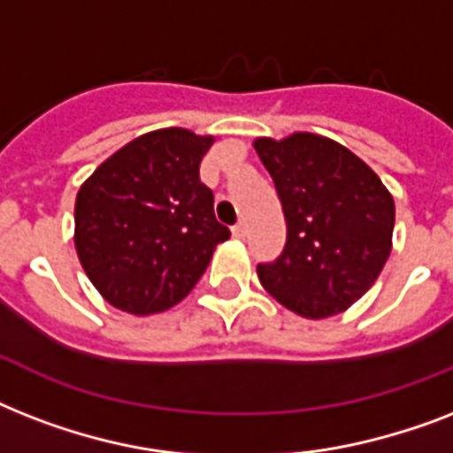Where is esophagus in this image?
I'll list each match as a JSON object with an SVG mask.
<instances>
[{
    "instance_id": "34e87169",
    "label": "esophagus",
    "mask_w": 453,
    "mask_h": 453,
    "mask_svg": "<svg viewBox=\"0 0 453 453\" xmlns=\"http://www.w3.org/2000/svg\"><path fill=\"white\" fill-rule=\"evenodd\" d=\"M244 233H247V226H244L242 220H240V223H234V226H233L234 237H244Z\"/></svg>"
}]
</instances>
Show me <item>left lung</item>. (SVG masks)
Here are the masks:
<instances>
[{
	"label": "left lung",
	"mask_w": 453,
	"mask_h": 453,
	"mask_svg": "<svg viewBox=\"0 0 453 453\" xmlns=\"http://www.w3.org/2000/svg\"><path fill=\"white\" fill-rule=\"evenodd\" d=\"M275 183L287 244L258 280L308 319L338 315L372 289L393 247L395 202L357 155L331 138L294 134L254 143Z\"/></svg>",
	"instance_id": "obj_1"
}]
</instances>
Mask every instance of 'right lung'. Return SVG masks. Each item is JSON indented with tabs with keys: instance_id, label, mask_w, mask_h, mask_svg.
Segmentation results:
<instances>
[{
	"instance_id": "obj_1",
	"label": "right lung",
	"mask_w": 453,
	"mask_h": 453,
	"mask_svg": "<svg viewBox=\"0 0 453 453\" xmlns=\"http://www.w3.org/2000/svg\"><path fill=\"white\" fill-rule=\"evenodd\" d=\"M211 136L188 129L143 134L87 178L74 204V247L101 296L131 315L183 301L213 249L230 237L199 180Z\"/></svg>"
}]
</instances>
